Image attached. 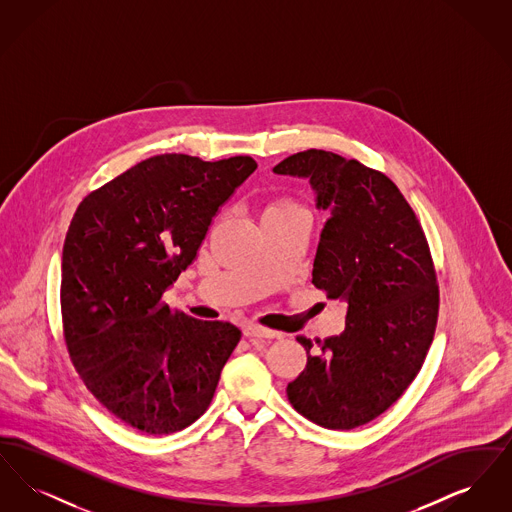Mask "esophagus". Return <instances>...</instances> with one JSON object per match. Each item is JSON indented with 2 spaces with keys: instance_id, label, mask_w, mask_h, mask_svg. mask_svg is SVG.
Wrapping results in <instances>:
<instances>
[{
  "instance_id": "34e87169",
  "label": "esophagus",
  "mask_w": 512,
  "mask_h": 512,
  "mask_svg": "<svg viewBox=\"0 0 512 512\" xmlns=\"http://www.w3.org/2000/svg\"><path fill=\"white\" fill-rule=\"evenodd\" d=\"M244 336L245 338H259V340L267 338V340H272V338H280L282 334L274 332V330H268V328L259 326V324H245Z\"/></svg>"
}]
</instances>
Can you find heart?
Masks as SVG:
<instances>
[{
  "mask_svg": "<svg viewBox=\"0 0 512 512\" xmlns=\"http://www.w3.org/2000/svg\"><path fill=\"white\" fill-rule=\"evenodd\" d=\"M295 209H301V207H299V203L293 201L292 197H276L268 203L265 215H280V213H290Z\"/></svg>",
  "mask_w": 512,
  "mask_h": 512,
  "instance_id": "b5f03b06",
  "label": "heart"
}]
</instances>
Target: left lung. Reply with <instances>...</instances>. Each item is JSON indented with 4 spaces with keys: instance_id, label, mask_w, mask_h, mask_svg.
I'll list each match as a JSON object with an SVG mask.
<instances>
[{
    "instance_id": "1",
    "label": "left lung",
    "mask_w": 512,
    "mask_h": 512,
    "mask_svg": "<svg viewBox=\"0 0 512 512\" xmlns=\"http://www.w3.org/2000/svg\"><path fill=\"white\" fill-rule=\"evenodd\" d=\"M272 171L307 178L330 211L313 284L347 303L345 330L307 351L288 384L293 409L328 430H353L388 411L411 386L434 340L439 290L424 230L386 174L332 151L307 149Z\"/></svg>"
}]
</instances>
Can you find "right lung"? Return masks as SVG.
I'll use <instances>...</instances> for the list:
<instances>
[{
    "label": "right lung",
    "instance_id": "add662e5",
    "mask_svg": "<svg viewBox=\"0 0 512 512\" xmlns=\"http://www.w3.org/2000/svg\"><path fill=\"white\" fill-rule=\"evenodd\" d=\"M255 169L247 155H155L86 195L71 220L61 267L71 361L99 403L144 434L205 413L242 338L230 322L172 313L163 293Z\"/></svg>",
    "mask_w": 512,
    "mask_h": 512
}]
</instances>
